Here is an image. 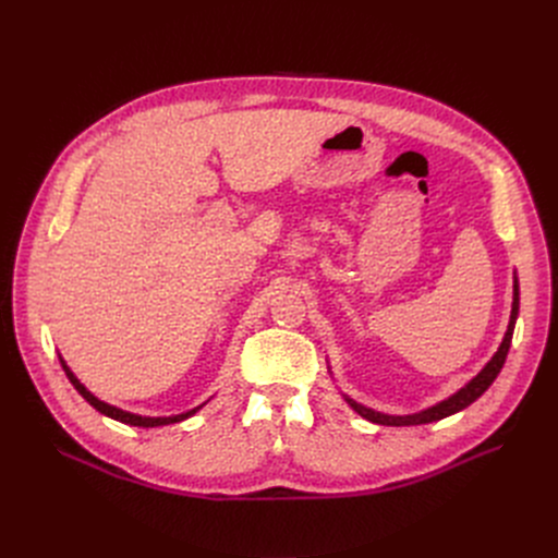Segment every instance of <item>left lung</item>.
<instances>
[{
  "instance_id": "obj_1",
  "label": "left lung",
  "mask_w": 558,
  "mask_h": 558,
  "mask_svg": "<svg viewBox=\"0 0 558 558\" xmlns=\"http://www.w3.org/2000/svg\"><path fill=\"white\" fill-rule=\"evenodd\" d=\"M518 310H520V287H518V276L513 274V303H511V318H509V326H507V332H505V339L500 343V348L495 350V355L486 362V366L473 377L468 379V383L457 389L452 396L444 398L441 402H436L432 407H425L421 409V412L416 414H385V412H377V409H371L357 400H353L350 396L341 393L343 400L355 409V412L371 421V423H377V425H391V427H402V425H425V423H434V421H441V418H448L457 412H461V409H465L468 404H473L493 383L495 377L500 375L505 362H507V355H509V348H511V339H513V328H515V318H518ZM330 371V366H328ZM332 373V371H330Z\"/></svg>"
}]
</instances>
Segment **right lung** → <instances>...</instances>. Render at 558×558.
Here are the masks:
<instances>
[{"instance_id":"obj_1","label":"right lung","mask_w":558,"mask_h":558,"mask_svg":"<svg viewBox=\"0 0 558 558\" xmlns=\"http://www.w3.org/2000/svg\"><path fill=\"white\" fill-rule=\"evenodd\" d=\"M58 360H61V366H63L65 375L70 377V383L74 385V389H76L87 402H90L99 414H104V416H108V418H112V421H120V423H124V425H133V427H162V425H171V423H181V421L194 416V414L198 412V409H203L205 404H208V400H205L203 404H198V407H194V409H187V412H183V414H173V416H140V414L126 412V409H120V407H114V404H108V402L99 400L93 391L85 389V385L74 375V371L68 366V362L63 360L61 353H58Z\"/></svg>"}]
</instances>
